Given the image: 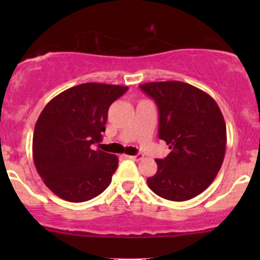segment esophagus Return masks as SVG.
I'll return each mask as SVG.
<instances>
[{
    "label": "esophagus",
    "instance_id": "34e87169",
    "mask_svg": "<svg viewBox=\"0 0 260 260\" xmlns=\"http://www.w3.org/2000/svg\"><path fill=\"white\" fill-rule=\"evenodd\" d=\"M126 157H128V159H131V160H134V161H139V160L143 159V155H140V154H138V155H126Z\"/></svg>",
    "mask_w": 260,
    "mask_h": 260
}]
</instances>
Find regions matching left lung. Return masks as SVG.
<instances>
[{"label": "left lung", "instance_id": "left-lung-1", "mask_svg": "<svg viewBox=\"0 0 260 260\" xmlns=\"http://www.w3.org/2000/svg\"><path fill=\"white\" fill-rule=\"evenodd\" d=\"M159 110V138L171 153L156 159L157 171L147 182L168 201L183 202L201 194L215 180L226 149V124L215 100L196 86L177 80L139 85Z\"/></svg>", "mask_w": 260, "mask_h": 260}]
</instances>
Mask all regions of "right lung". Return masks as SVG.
<instances>
[{
    "label": "right lung",
    "mask_w": 260,
    "mask_h": 260,
    "mask_svg": "<svg viewBox=\"0 0 260 260\" xmlns=\"http://www.w3.org/2000/svg\"><path fill=\"white\" fill-rule=\"evenodd\" d=\"M127 86L84 83L62 91L44 107L32 136V157L44 183L67 202L90 201L111 183L116 155L92 145L105 132L107 111Z\"/></svg>",
    "instance_id": "1"
}]
</instances>
